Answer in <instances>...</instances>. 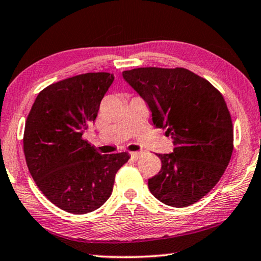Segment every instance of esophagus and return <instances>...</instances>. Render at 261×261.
<instances>
[{
  "label": "esophagus",
  "mask_w": 261,
  "mask_h": 261,
  "mask_svg": "<svg viewBox=\"0 0 261 261\" xmlns=\"http://www.w3.org/2000/svg\"><path fill=\"white\" fill-rule=\"evenodd\" d=\"M140 155H141L140 152H131V156L134 159H138L140 158Z\"/></svg>",
  "instance_id": "obj_1"
}]
</instances>
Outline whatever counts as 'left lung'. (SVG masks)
Instances as JSON below:
<instances>
[{
  "mask_svg": "<svg viewBox=\"0 0 261 261\" xmlns=\"http://www.w3.org/2000/svg\"><path fill=\"white\" fill-rule=\"evenodd\" d=\"M123 78L146 101L155 127L174 139V153L156 154L161 170L148 189L163 204L188 207L213 189L233 149L230 113L222 94L184 68H137Z\"/></svg>",
  "mask_w": 261,
  "mask_h": 261,
  "instance_id": "8db88e82",
  "label": "left lung"
}]
</instances>
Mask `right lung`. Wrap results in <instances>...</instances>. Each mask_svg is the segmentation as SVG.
I'll return each instance as SVG.
<instances>
[{
  "instance_id": "1",
  "label": "right lung",
  "mask_w": 261,
  "mask_h": 261,
  "mask_svg": "<svg viewBox=\"0 0 261 261\" xmlns=\"http://www.w3.org/2000/svg\"><path fill=\"white\" fill-rule=\"evenodd\" d=\"M114 82L88 72L51 84L38 94L25 123L24 154L35 184L59 208L72 214L98 210L113 192L126 152L100 154L82 138Z\"/></svg>"
}]
</instances>
